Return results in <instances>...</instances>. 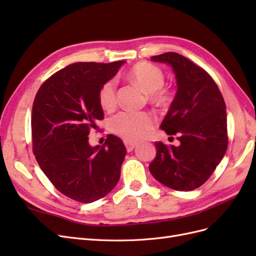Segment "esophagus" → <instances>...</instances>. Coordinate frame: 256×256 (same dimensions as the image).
Wrapping results in <instances>:
<instances>
[{
    "instance_id": "esophagus-1",
    "label": "esophagus",
    "mask_w": 256,
    "mask_h": 256,
    "mask_svg": "<svg viewBox=\"0 0 256 256\" xmlns=\"http://www.w3.org/2000/svg\"><path fill=\"white\" fill-rule=\"evenodd\" d=\"M125 146L127 148V152H132L136 148V144L134 142H130V141H125Z\"/></svg>"
}]
</instances>
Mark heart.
Returning <instances> with one entry per match:
<instances>
[{
  "instance_id": "heart-1",
  "label": "heart",
  "mask_w": 256,
  "mask_h": 256,
  "mask_svg": "<svg viewBox=\"0 0 256 256\" xmlns=\"http://www.w3.org/2000/svg\"><path fill=\"white\" fill-rule=\"evenodd\" d=\"M130 78L142 86L147 92L159 90L164 83L162 69L150 63L138 64L130 72ZM162 97V92L158 95ZM99 104L106 111H110L116 104V82L106 81L99 90ZM152 115L145 112L122 111L110 120V128L115 134L126 141H138L150 132L152 127Z\"/></svg>"
}]
</instances>
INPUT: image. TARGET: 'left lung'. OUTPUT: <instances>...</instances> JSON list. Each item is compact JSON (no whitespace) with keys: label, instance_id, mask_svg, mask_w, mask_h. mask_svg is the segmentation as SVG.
Listing matches in <instances>:
<instances>
[{"label":"left lung","instance_id":"obj_1","mask_svg":"<svg viewBox=\"0 0 256 256\" xmlns=\"http://www.w3.org/2000/svg\"><path fill=\"white\" fill-rule=\"evenodd\" d=\"M150 60L170 65L175 74L176 95L160 128L177 134L180 146L154 142L150 172L168 188L191 191L210 177L228 150L226 102L212 76L180 54L166 52Z\"/></svg>","mask_w":256,"mask_h":256}]
</instances>
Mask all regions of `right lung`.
I'll use <instances>...</instances> for the list:
<instances>
[{
    "mask_svg": "<svg viewBox=\"0 0 256 256\" xmlns=\"http://www.w3.org/2000/svg\"><path fill=\"white\" fill-rule=\"evenodd\" d=\"M125 60L78 62L46 80L32 110L33 152L44 175L60 193L81 203L106 196L118 182L126 147L109 134L90 146L88 134L104 118L99 90Z\"/></svg>",
    "mask_w": 256,
    "mask_h": 256,
    "instance_id": "1",
    "label": "right lung"
}]
</instances>
